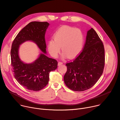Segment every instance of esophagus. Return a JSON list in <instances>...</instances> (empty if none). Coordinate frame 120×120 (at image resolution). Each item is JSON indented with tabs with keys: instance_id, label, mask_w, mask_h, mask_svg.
<instances>
[{
	"instance_id": "esophagus-1",
	"label": "esophagus",
	"mask_w": 120,
	"mask_h": 120,
	"mask_svg": "<svg viewBox=\"0 0 120 120\" xmlns=\"http://www.w3.org/2000/svg\"><path fill=\"white\" fill-rule=\"evenodd\" d=\"M62 64H63V62H58V65L59 66H60V65H62Z\"/></svg>"
}]
</instances>
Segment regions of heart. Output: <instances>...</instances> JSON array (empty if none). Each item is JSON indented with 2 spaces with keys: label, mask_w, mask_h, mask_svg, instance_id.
I'll return each instance as SVG.
<instances>
[{
  "label": "heart",
  "mask_w": 120,
  "mask_h": 120,
  "mask_svg": "<svg viewBox=\"0 0 120 120\" xmlns=\"http://www.w3.org/2000/svg\"><path fill=\"white\" fill-rule=\"evenodd\" d=\"M84 42V34L80 29L64 26L54 34L53 39L48 42V49L51 56L56 58L61 47L63 58L67 56L70 59H73L82 52Z\"/></svg>",
  "instance_id": "heart-1"
}]
</instances>
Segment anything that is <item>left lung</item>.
<instances>
[{
    "label": "left lung",
    "instance_id": "obj_1",
    "mask_svg": "<svg viewBox=\"0 0 120 120\" xmlns=\"http://www.w3.org/2000/svg\"><path fill=\"white\" fill-rule=\"evenodd\" d=\"M103 43L96 32H87L82 52L73 61L67 63L64 76L66 86L73 91H82L93 86L102 75L105 64Z\"/></svg>",
    "mask_w": 120,
    "mask_h": 120
}]
</instances>
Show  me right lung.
Wrapping results in <instances>:
<instances>
[{
    "instance_id": "right-lung-1",
    "label": "right lung",
    "mask_w": 120,
    "mask_h": 120,
    "mask_svg": "<svg viewBox=\"0 0 120 120\" xmlns=\"http://www.w3.org/2000/svg\"><path fill=\"white\" fill-rule=\"evenodd\" d=\"M49 25L48 22H30L19 33L14 40L11 51V64L14 76L19 83L29 90L38 91L47 86L49 72L57 68L58 62L46 56L45 33ZM32 41L42 51L34 62L26 64L19 56L20 45Z\"/></svg>"
}]
</instances>
